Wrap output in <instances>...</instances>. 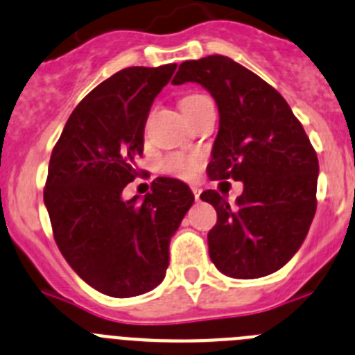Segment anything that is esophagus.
<instances>
[{"instance_id": "1", "label": "esophagus", "mask_w": 355, "mask_h": 355, "mask_svg": "<svg viewBox=\"0 0 355 355\" xmlns=\"http://www.w3.org/2000/svg\"><path fill=\"white\" fill-rule=\"evenodd\" d=\"M192 192H193V197H196V200H200V188L192 187Z\"/></svg>"}]
</instances>
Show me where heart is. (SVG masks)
Returning <instances> with one entry per match:
<instances>
[{
    "label": "heart",
    "mask_w": 355,
    "mask_h": 355,
    "mask_svg": "<svg viewBox=\"0 0 355 355\" xmlns=\"http://www.w3.org/2000/svg\"><path fill=\"white\" fill-rule=\"evenodd\" d=\"M206 99V96H200V94H192V96H187L181 101V110L187 108L190 105H196V103ZM200 167V158L196 155H181V153H174V155H168L167 158L162 162V168L168 174L175 175V178H181V180H192L196 172Z\"/></svg>",
    "instance_id": "heart-1"
}]
</instances>
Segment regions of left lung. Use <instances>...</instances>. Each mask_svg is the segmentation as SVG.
I'll list each match as a JSON object with an SVG mask.
<instances>
[{"label": "left lung", "mask_w": 355, "mask_h": 355, "mask_svg": "<svg viewBox=\"0 0 355 355\" xmlns=\"http://www.w3.org/2000/svg\"><path fill=\"white\" fill-rule=\"evenodd\" d=\"M187 81L202 85L218 108L209 178L243 183L234 205L216 190L200 193L216 209L209 258L234 279L274 274L300 249L315 216V149L284 97L227 56L183 62L172 83Z\"/></svg>", "instance_id": "8db88e82"}]
</instances>
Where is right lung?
<instances>
[{"label": "right lung", "mask_w": 355, "mask_h": 355, "mask_svg": "<svg viewBox=\"0 0 355 355\" xmlns=\"http://www.w3.org/2000/svg\"><path fill=\"white\" fill-rule=\"evenodd\" d=\"M175 64L128 67L74 108L49 159L44 205L71 268L101 293L128 299L165 277L168 243L193 205L187 183L153 181L140 200L122 190L140 174L144 128Z\"/></svg>", "instance_id": "add662e5"}]
</instances>
